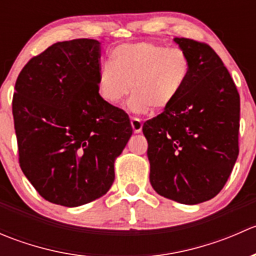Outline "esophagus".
Segmentation results:
<instances>
[{"mask_svg": "<svg viewBox=\"0 0 256 256\" xmlns=\"http://www.w3.org/2000/svg\"><path fill=\"white\" fill-rule=\"evenodd\" d=\"M131 126H132V130L135 134L141 132V130H142V122L138 118H131Z\"/></svg>", "mask_w": 256, "mask_h": 256, "instance_id": "obj_1", "label": "esophagus"}]
</instances>
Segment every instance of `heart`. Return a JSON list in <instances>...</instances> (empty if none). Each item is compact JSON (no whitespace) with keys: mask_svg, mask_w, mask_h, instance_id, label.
I'll use <instances>...</instances> for the list:
<instances>
[{"mask_svg":"<svg viewBox=\"0 0 256 256\" xmlns=\"http://www.w3.org/2000/svg\"><path fill=\"white\" fill-rule=\"evenodd\" d=\"M192 76L190 56L182 49L152 42L122 44L112 52V63L98 72V92L109 104H118L132 90L128 108L135 114L150 108L167 109L178 99Z\"/></svg>","mask_w":256,"mask_h":256,"instance_id":"obj_1","label":"heart"}]
</instances>
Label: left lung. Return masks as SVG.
Instances as JSON below:
<instances>
[{"label":"left lung","mask_w":256,"mask_h":256,"mask_svg":"<svg viewBox=\"0 0 256 256\" xmlns=\"http://www.w3.org/2000/svg\"><path fill=\"white\" fill-rule=\"evenodd\" d=\"M174 40L190 56L192 76L176 102L142 126L150 182L162 197L198 204L220 192L238 158L240 98L208 44Z\"/></svg>","instance_id":"1"}]
</instances>
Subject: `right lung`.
Listing matches in <instances>:
<instances>
[{
  "label": "right lung",
  "mask_w": 256,
  "mask_h": 256,
  "mask_svg": "<svg viewBox=\"0 0 256 256\" xmlns=\"http://www.w3.org/2000/svg\"><path fill=\"white\" fill-rule=\"evenodd\" d=\"M100 42H58L18 76L12 112L20 166L48 202L79 207L102 197L132 135L128 115L102 99Z\"/></svg>",
  "instance_id": "right-lung-1"
}]
</instances>
